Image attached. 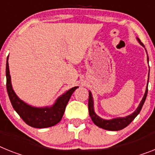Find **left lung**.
<instances>
[{"instance_id": "obj_1", "label": "left lung", "mask_w": 155, "mask_h": 155, "mask_svg": "<svg viewBox=\"0 0 155 155\" xmlns=\"http://www.w3.org/2000/svg\"><path fill=\"white\" fill-rule=\"evenodd\" d=\"M136 39H137V41H139V43H140L142 46H143V47L145 48V46H144L143 44L142 43L141 41L140 40V38H136ZM148 61H149V58H148L147 55V62ZM149 72H150V69H149ZM148 80H149V73H148ZM148 82L149 81H147V86L146 87L145 94H144L143 97L142 98L141 102H140V105H139V106L137 107V109H136L132 114H130V115L128 116H126L124 117H116L110 120L103 119V118L100 117L99 116H97V114H95L94 109L93 96H92L91 92L89 91L88 110H89L90 117L91 118L92 121H93L94 123V124H96L97 127H99V128H103V129L109 130V131H119V130H121L123 129V128H125V127H127V126H128V124L136 117V116L140 114V110H141L142 107L143 106L144 102H145V100H146L147 95Z\"/></svg>"}]
</instances>
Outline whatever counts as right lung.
Wrapping results in <instances>:
<instances>
[{"label":"right lung","mask_w":155,"mask_h":155,"mask_svg":"<svg viewBox=\"0 0 155 155\" xmlns=\"http://www.w3.org/2000/svg\"><path fill=\"white\" fill-rule=\"evenodd\" d=\"M8 57L6 62V87L9 99L14 110L23 119L26 124L36 128H45L52 127L61 121L64 115L66 106L71 94L79 87L71 88L57 98L53 106L45 107H35L23 102L16 95L11 82L9 71Z\"/></svg>","instance_id":"1"}]
</instances>
